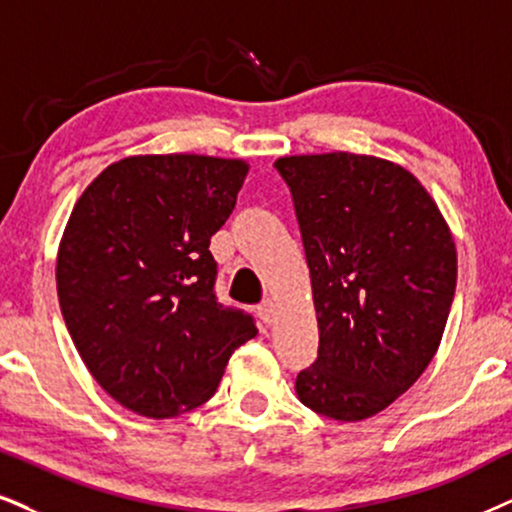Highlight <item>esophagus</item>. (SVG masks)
I'll return each mask as SVG.
<instances>
[{
	"mask_svg": "<svg viewBox=\"0 0 512 512\" xmlns=\"http://www.w3.org/2000/svg\"><path fill=\"white\" fill-rule=\"evenodd\" d=\"M258 318L263 320V325H273V320H275V304H273V301H263V304L258 306Z\"/></svg>",
	"mask_w": 512,
	"mask_h": 512,
	"instance_id": "34e87169",
	"label": "esophagus"
}]
</instances>
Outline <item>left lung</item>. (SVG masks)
Returning a JSON list of instances; mask_svg holds the SVG:
<instances>
[{
	"label": "left lung",
	"mask_w": 512,
	"mask_h": 512,
	"mask_svg": "<svg viewBox=\"0 0 512 512\" xmlns=\"http://www.w3.org/2000/svg\"><path fill=\"white\" fill-rule=\"evenodd\" d=\"M275 168L292 189L320 337L296 396L325 418H372L441 344L458 270L449 223L410 170L380 156H280Z\"/></svg>",
	"instance_id": "1"
}]
</instances>
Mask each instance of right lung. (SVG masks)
Instances as JSON below:
<instances>
[{"label":"right lung","instance_id":"obj_1","mask_svg":"<svg viewBox=\"0 0 512 512\" xmlns=\"http://www.w3.org/2000/svg\"><path fill=\"white\" fill-rule=\"evenodd\" d=\"M249 163L140 154L111 163L75 201L56 254V292L82 363L111 399L175 418L213 396L258 330L218 304L208 244Z\"/></svg>","mask_w":512,"mask_h":512}]
</instances>
